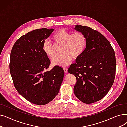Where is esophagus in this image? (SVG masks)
Instances as JSON below:
<instances>
[{"mask_svg":"<svg viewBox=\"0 0 127 127\" xmlns=\"http://www.w3.org/2000/svg\"><path fill=\"white\" fill-rule=\"evenodd\" d=\"M63 69H64V72H65V73H67V68L64 67V68H63Z\"/></svg>","mask_w":127,"mask_h":127,"instance_id":"1","label":"esophagus"}]
</instances>
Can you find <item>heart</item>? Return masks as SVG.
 Listing matches in <instances>:
<instances>
[{"label":"heart","instance_id":"heart-1","mask_svg":"<svg viewBox=\"0 0 127 127\" xmlns=\"http://www.w3.org/2000/svg\"><path fill=\"white\" fill-rule=\"evenodd\" d=\"M52 39L56 45H62V55L57 57L52 62L53 65L59 66L68 65L73 58L76 59L84 52L87 39L82 32L72 33L64 29L58 30L52 36ZM43 50L48 58L53 59L56 56L53 47L49 41H45L43 45Z\"/></svg>","mask_w":127,"mask_h":127}]
</instances>
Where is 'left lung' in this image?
<instances>
[{"label": "left lung", "mask_w": 127, "mask_h": 127, "mask_svg": "<svg viewBox=\"0 0 127 127\" xmlns=\"http://www.w3.org/2000/svg\"><path fill=\"white\" fill-rule=\"evenodd\" d=\"M75 29L85 35L87 44L83 54L68 71L77 79L74 88L76 96L90 104L102 99L114 83L115 55L108 40L98 31L79 25Z\"/></svg>", "instance_id": "obj_1"}]
</instances>
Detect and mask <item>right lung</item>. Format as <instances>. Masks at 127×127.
<instances>
[{
    "label": "right lung",
    "mask_w": 127,
    "mask_h": 127,
    "mask_svg": "<svg viewBox=\"0 0 127 127\" xmlns=\"http://www.w3.org/2000/svg\"><path fill=\"white\" fill-rule=\"evenodd\" d=\"M53 30L29 32L17 40L11 52L10 70L15 88L27 100L37 105L46 104L55 98L64 78V70L59 66L46 70L50 61L43 45Z\"/></svg>",
    "instance_id": "add662e5"
}]
</instances>
